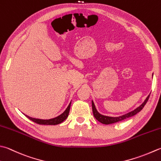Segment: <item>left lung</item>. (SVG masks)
Listing matches in <instances>:
<instances>
[{"mask_svg": "<svg viewBox=\"0 0 161 161\" xmlns=\"http://www.w3.org/2000/svg\"><path fill=\"white\" fill-rule=\"evenodd\" d=\"M150 95H149L147 96V98L144 100V103L142 104L140 106L138 107L135 109H134L133 111L127 113V114H125L122 116H116V117H113V116H105L97 112V110L96 108V106L94 105V103L92 100V109H93V116L97 121H100V123H102L103 124H114V123H116L119 121H121L124 120L125 119H128L129 117H131L134 115H135L136 114H137L138 112H140L142 109H143V108L144 107V105H146V103H147L148 100L149 98Z\"/></svg>", "mask_w": 161, "mask_h": 161, "instance_id": "obj_1", "label": "left lung"}]
</instances>
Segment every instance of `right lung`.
<instances>
[{
	"label": "right lung",
	"mask_w": 161,
	"mask_h": 161,
	"mask_svg": "<svg viewBox=\"0 0 161 161\" xmlns=\"http://www.w3.org/2000/svg\"><path fill=\"white\" fill-rule=\"evenodd\" d=\"M70 105H71V102L69 104L68 108H66L65 111L62 113L61 114H60L59 116H56L55 118L53 119H36V118H33L31 117V116L24 114L26 116L27 118H28L30 120L33 121V122L36 123V124H41V125H57L61 124L63 121H64L66 119L68 118L69 112H70Z\"/></svg>",
	"instance_id": "1"
}]
</instances>
